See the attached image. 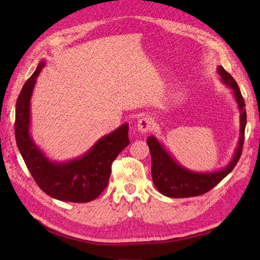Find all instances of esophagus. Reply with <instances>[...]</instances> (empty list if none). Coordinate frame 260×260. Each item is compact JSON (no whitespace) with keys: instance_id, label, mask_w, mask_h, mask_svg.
Listing matches in <instances>:
<instances>
[{"instance_id":"1","label":"esophagus","mask_w":260,"mask_h":260,"mask_svg":"<svg viewBox=\"0 0 260 260\" xmlns=\"http://www.w3.org/2000/svg\"><path fill=\"white\" fill-rule=\"evenodd\" d=\"M153 127V119L151 117H143L137 121L136 129L140 132L141 134H145L150 132Z\"/></svg>"}]
</instances>
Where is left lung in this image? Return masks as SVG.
I'll return each mask as SVG.
<instances>
[{"mask_svg": "<svg viewBox=\"0 0 260 260\" xmlns=\"http://www.w3.org/2000/svg\"><path fill=\"white\" fill-rule=\"evenodd\" d=\"M217 73L221 77V81L229 87L234 93V97L238 104L240 110V136L239 142L231 161L221 170L212 171V172H196L179 163L171 156L161 142H158L155 136L147 137V145L150 147L152 157V179L159 193L169 198H190L201 196L210 191L222 181L241 156L242 145L245 139V128L247 123V114L245 108V101L242 98L240 89L235 79L223 69L222 66L217 68Z\"/></svg>", "mask_w": 260, "mask_h": 260, "instance_id": "8db88e82", "label": "left lung"}]
</instances>
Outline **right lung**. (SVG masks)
I'll list each match as a JSON object with an SVG mask.
<instances>
[{"instance_id":"1","label":"right lung","mask_w":260,"mask_h":260,"mask_svg":"<svg viewBox=\"0 0 260 260\" xmlns=\"http://www.w3.org/2000/svg\"><path fill=\"white\" fill-rule=\"evenodd\" d=\"M46 61L39 62L26 80L15 106L16 145L40 189L60 201L85 203L96 199L107 186L112 163L129 144L128 124L103 136L81 156L66 162L51 161L33 141L30 103L38 76Z\"/></svg>"}]
</instances>
